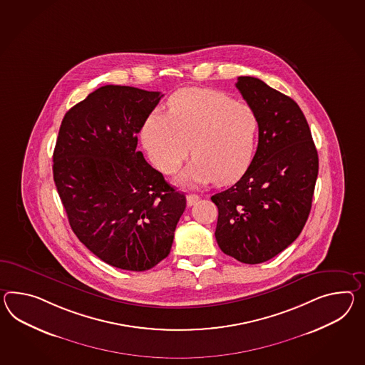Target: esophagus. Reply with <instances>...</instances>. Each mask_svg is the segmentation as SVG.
Returning a JSON list of instances; mask_svg holds the SVG:
<instances>
[{
  "label": "esophagus",
  "mask_w": 365,
  "mask_h": 365,
  "mask_svg": "<svg viewBox=\"0 0 365 365\" xmlns=\"http://www.w3.org/2000/svg\"><path fill=\"white\" fill-rule=\"evenodd\" d=\"M197 200H199V196L195 195V194H188V195H187V205H188V207L195 205Z\"/></svg>",
  "instance_id": "esophagus-1"
}]
</instances>
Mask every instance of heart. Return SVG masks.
Instances as JSON below:
<instances>
[{
	"label": "heart",
	"mask_w": 365,
	"mask_h": 365,
	"mask_svg": "<svg viewBox=\"0 0 365 365\" xmlns=\"http://www.w3.org/2000/svg\"><path fill=\"white\" fill-rule=\"evenodd\" d=\"M252 108L210 89H186L169 100V112L145 121L143 141L153 163L173 174L190 154L195 157L178 178L183 186L216 180L232 183L248 169L258 134Z\"/></svg>",
	"instance_id": "obj_1"
}]
</instances>
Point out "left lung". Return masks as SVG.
I'll return each mask as SVG.
<instances>
[{
  "label": "left lung",
  "instance_id": "obj_1",
  "mask_svg": "<svg viewBox=\"0 0 365 365\" xmlns=\"http://www.w3.org/2000/svg\"><path fill=\"white\" fill-rule=\"evenodd\" d=\"M258 117V146L237 183L215 194V237L222 252L244 264H261L287 248L312 210L319 160L301 108L267 83H236Z\"/></svg>",
  "mask_w": 365,
  "mask_h": 365
}]
</instances>
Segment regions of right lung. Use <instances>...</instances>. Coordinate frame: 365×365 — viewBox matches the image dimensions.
I'll use <instances>...</instances> for the list:
<instances>
[{
	"instance_id": "obj_1",
	"label": "right lung",
	"mask_w": 365,
	"mask_h": 365,
	"mask_svg": "<svg viewBox=\"0 0 365 365\" xmlns=\"http://www.w3.org/2000/svg\"><path fill=\"white\" fill-rule=\"evenodd\" d=\"M160 92L104 86L66 113L53 182L72 231L112 267L145 272L168 257L186 196L137 151Z\"/></svg>"
}]
</instances>
